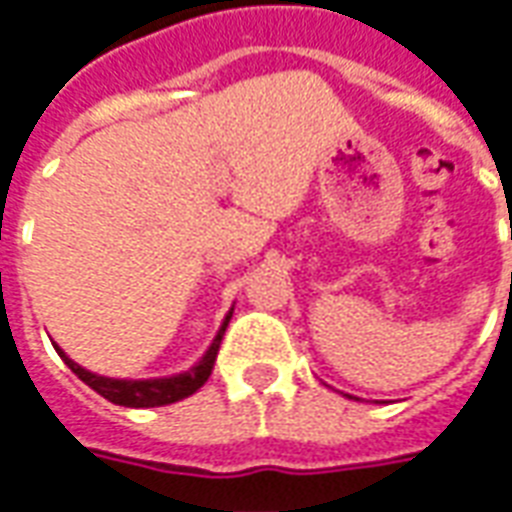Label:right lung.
Wrapping results in <instances>:
<instances>
[{"instance_id": "1", "label": "right lung", "mask_w": 512, "mask_h": 512, "mask_svg": "<svg viewBox=\"0 0 512 512\" xmlns=\"http://www.w3.org/2000/svg\"><path fill=\"white\" fill-rule=\"evenodd\" d=\"M233 318V310L224 315L222 326L219 332L213 337V343L208 345V351L200 356L197 365H191L189 370L183 373H175V376H164V378H109V376H98V373H90L84 370L82 365H76L71 356L62 351L60 345L57 354L62 356V362L71 367L76 376L82 378L84 384L95 389L98 395L106 397L109 403L115 406H126V408H153V406H169V403H178L183 397L194 395L200 389L208 376H211L213 362H216V354H219V345H222V334L227 329V323Z\"/></svg>"}]
</instances>
